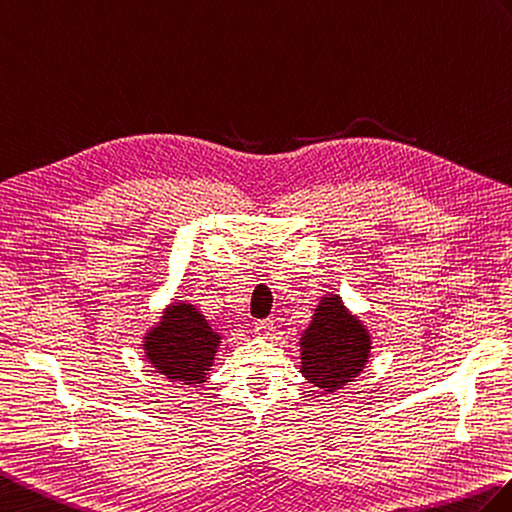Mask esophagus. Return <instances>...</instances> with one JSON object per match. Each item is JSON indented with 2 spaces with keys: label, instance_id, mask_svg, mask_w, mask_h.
<instances>
[{
  "label": "esophagus",
  "instance_id": "obj_1",
  "mask_svg": "<svg viewBox=\"0 0 512 512\" xmlns=\"http://www.w3.org/2000/svg\"><path fill=\"white\" fill-rule=\"evenodd\" d=\"M276 326H274V320H260L254 324V333L260 337V339H267L274 335Z\"/></svg>",
  "mask_w": 512,
  "mask_h": 512
}]
</instances>
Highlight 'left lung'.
<instances>
[{"label":"left lung","mask_w":512,"mask_h":512,"mask_svg":"<svg viewBox=\"0 0 512 512\" xmlns=\"http://www.w3.org/2000/svg\"><path fill=\"white\" fill-rule=\"evenodd\" d=\"M370 350L368 328L346 309L339 295L328 293L317 302L311 324L302 331L300 372L322 394H333L359 377Z\"/></svg>","instance_id":"obj_1"}]
</instances>
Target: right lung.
Listing matches in <instances>:
<instances>
[{"label":"right lung","instance_id":"right-lung-1","mask_svg":"<svg viewBox=\"0 0 512 512\" xmlns=\"http://www.w3.org/2000/svg\"><path fill=\"white\" fill-rule=\"evenodd\" d=\"M142 339L144 357L155 372L164 374L168 381L199 388L210 377L223 337L195 304L179 300L166 306L160 322H155Z\"/></svg>","mask_w":512,"mask_h":512}]
</instances>
